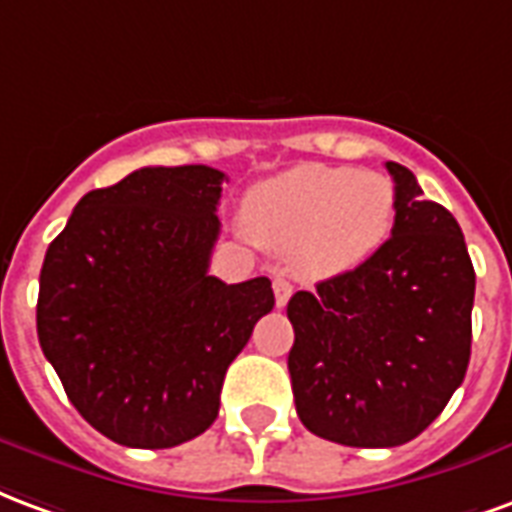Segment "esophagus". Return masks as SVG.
<instances>
[{
    "label": "esophagus",
    "mask_w": 512,
    "mask_h": 512,
    "mask_svg": "<svg viewBox=\"0 0 512 512\" xmlns=\"http://www.w3.org/2000/svg\"><path fill=\"white\" fill-rule=\"evenodd\" d=\"M272 292H275V305H278V308H283V305H286V302H289V297H292V283L286 281V278H275V281H272Z\"/></svg>",
    "instance_id": "esophagus-1"
}]
</instances>
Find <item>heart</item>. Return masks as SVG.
<instances>
[{"label":"heart","mask_w":512,"mask_h":512,"mask_svg":"<svg viewBox=\"0 0 512 512\" xmlns=\"http://www.w3.org/2000/svg\"><path fill=\"white\" fill-rule=\"evenodd\" d=\"M395 223L393 182L376 171L302 163L264 179L245 199L251 237L308 278L357 270Z\"/></svg>","instance_id":"heart-1"}]
</instances>
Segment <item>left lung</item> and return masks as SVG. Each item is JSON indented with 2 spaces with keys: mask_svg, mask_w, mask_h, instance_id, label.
Masks as SVG:
<instances>
[{
  "mask_svg": "<svg viewBox=\"0 0 512 512\" xmlns=\"http://www.w3.org/2000/svg\"><path fill=\"white\" fill-rule=\"evenodd\" d=\"M393 237L357 270L289 300V374L311 434L346 447L412 442L461 387L472 352L475 267L450 212L401 163Z\"/></svg>",
  "mask_w": 512,
  "mask_h": 512,
  "instance_id": "1",
  "label": "left lung"
}]
</instances>
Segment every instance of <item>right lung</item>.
Masks as SVG:
<instances>
[{"label": "right lung", "instance_id": "obj_1", "mask_svg": "<svg viewBox=\"0 0 512 512\" xmlns=\"http://www.w3.org/2000/svg\"><path fill=\"white\" fill-rule=\"evenodd\" d=\"M223 179L210 166L138 169L89 190L48 245L37 338L70 404L117 445L204 434L231 360L275 305L267 278L210 275Z\"/></svg>", "mask_w": 512, "mask_h": 512}]
</instances>
